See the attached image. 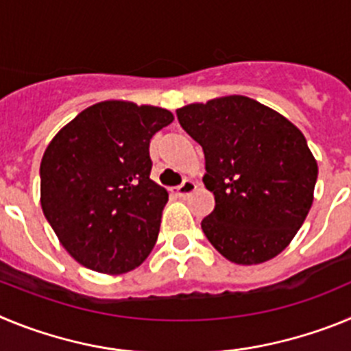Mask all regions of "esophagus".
I'll list each match as a JSON object with an SVG mask.
<instances>
[{
	"label": "esophagus",
	"mask_w": 351,
	"mask_h": 351,
	"mask_svg": "<svg viewBox=\"0 0 351 351\" xmlns=\"http://www.w3.org/2000/svg\"><path fill=\"white\" fill-rule=\"evenodd\" d=\"M195 190H197V182L191 181V179H184L181 186L173 188L172 193L178 195V197H181V198H184V197H190Z\"/></svg>",
	"instance_id": "obj_1"
}]
</instances>
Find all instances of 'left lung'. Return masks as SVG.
Segmentation results:
<instances>
[{
  "label": "left lung",
  "mask_w": 351,
  "mask_h": 351,
  "mask_svg": "<svg viewBox=\"0 0 351 351\" xmlns=\"http://www.w3.org/2000/svg\"><path fill=\"white\" fill-rule=\"evenodd\" d=\"M178 117L206 154L202 181L216 200L202 219L209 243L239 265L280 255L315 198L318 163L302 132L241 95L184 105Z\"/></svg>",
  "instance_id": "left-lung-1"
}]
</instances>
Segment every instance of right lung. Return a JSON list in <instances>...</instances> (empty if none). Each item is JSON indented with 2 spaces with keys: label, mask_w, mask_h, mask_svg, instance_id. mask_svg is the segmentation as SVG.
<instances>
[{
  "label": "right lung",
  "mask_w": 351,
  "mask_h": 351,
  "mask_svg": "<svg viewBox=\"0 0 351 351\" xmlns=\"http://www.w3.org/2000/svg\"><path fill=\"white\" fill-rule=\"evenodd\" d=\"M172 121L167 108L107 100L84 108L49 142L40 204L80 265L123 274L153 251L169 191L149 178V144Z\"/></svg>",
  "instance_id": "obj_1"
}]
</instances>
